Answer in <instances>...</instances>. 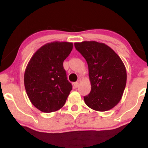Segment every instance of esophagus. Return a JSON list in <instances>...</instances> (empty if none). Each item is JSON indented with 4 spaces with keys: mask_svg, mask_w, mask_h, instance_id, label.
<instances>
[{
    "mask_svg": "<svg viewBox=\"0 0 148 148\" xmlns=\"http://www.w3.org/2000/svg\"><path fill=\"white\" fill-rule=\"evenodd\" d=\"M79 84L78 82L73 83V87L75 88H79Z\"/></svg>",
    "mask_w": 148,
    "mask_h": 148,
    "instance_id": "obj_1",
    "label": "esophagus"
}]
</instances>
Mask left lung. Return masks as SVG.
<instances>
[{"mask_svg":"<svg viewBox=\"0 0 148 148\" xmlns=\"http://www.w3.org/2000/svg\"><path fill=\"white\" fill-rule=\"evenodd\" d=\"M75 47L88 65L91 92L86 104L100 112L110 110L122 98L127 83L126 68L121 58L106 44L96 41L75 42Z\"/></svg>","mask_w":148,"mask_h":148,"instance_id":"8db88e82","label":"left lung"}]
</instances>
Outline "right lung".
<instances>
[{
    "mask_svg": "<svg viewBox=\"0 0 148 148\" xmlns=\"http://www.w3.org/2000/svg\"><path fill=\"white\" fill-rule=\"evenodd\" d=\"M72 49V42H49L34 54L26 66V93L32 104L42 112H55L65 104L72 85L66 79L62 63Z\"/></svg>",
    "mask_w": 148,
    "mask_h": 148,
    "instance_id": "obj_1",
    "label": "right lung"
}]
</instances>
